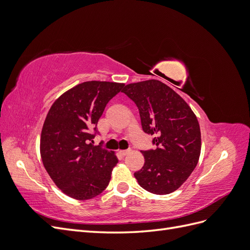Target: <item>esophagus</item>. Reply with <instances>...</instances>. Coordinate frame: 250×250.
<instances>
[{"mask_svg":"<svg viewBox=\"0 0 250 250\" xmlns=\"http://www.w3.org/2000/svg\"><path fill=\"white\" fill-rule=\"evenodd\" d=\"M130 152H131V150H129V149H128V150H121L120 151L121 155H123V156H126L127 154H129Z\"/></svg>","mask_w":250,"mask_h":250,"instance_id":"esophagus-1","label":"esophagus"}]
</instances>
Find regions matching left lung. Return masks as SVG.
<instances>
[{
  "label": "left lung",
  "mask_w": 250,
  "mask_h": 250,
  "mask_svg": "<svg viewBox=\"0 0 250 250\" xmlns=\"http://www.w3.org/2000/svg\"><path fill=\"white\" fill-rule=\"evenodd\" d=\"M137 104L143 130L154 135V150L141 151L143 168L134 173L146 191H176L198 164L201 133L197 117L176 92L160 80L127 84L122 90Z\"/></svg>",
  "instance_id": "8db88e82"
}]
</instances>
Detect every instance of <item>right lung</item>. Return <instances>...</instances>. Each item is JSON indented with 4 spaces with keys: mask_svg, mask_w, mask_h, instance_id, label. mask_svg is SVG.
I'll return each instance as SVG.
<instances>
[{
    "mask_svg": "<svg viewBox=\"0 0 250 250\" xmlns=\"http://www.w3.org/2000/svg\"><path fill=\"white\" fill-rule=\"evenodd\" d=\"M124 83L86 81L55 100L43 122L41 156L44 169L62 193L77 200L101 194L118 164L113 151L93 146L97 123Z\"/></svg>",
    "mask_w": 250,
    "mask_h": 250,
    "instance_id": "right-lung-1",
    "label": "right lung"
}]
</instances>
